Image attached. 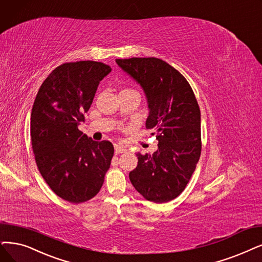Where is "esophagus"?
I'll use <instances>...</instances> for the list:
<instances>
[{
    "label": "esophagus",
    "mask_w": 262,
    "mask_h": 262,
    "mask_svg": "<svg viewBox=\"0 0 262 262\" xmlns=\"http://www.w3.org/2000/svg\"><path fill=\"white\" fill-rule=\"evenodd\" d=\"M114 147H115V154H116V155H118V154H122V152H124V151H125V149L122 147V146H120V145H118V144L115 145Z\"/></svg>",
    "instance_id": "esophagus-1"
}]
</instances>
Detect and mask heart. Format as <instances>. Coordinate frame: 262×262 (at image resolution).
I'll use <instances>...</instances> for the list:
<instances>
[{"mask_svg":"<svg viewBox=\"0 0 262 262\" xmlns=\"http://www.w3.org/2000/svg\"><path fill=\"white\" fill-rule=\"evenodd\" d=\"M122 91H133V90H130V89H124V90H122Z\"/></svg>","mask_w":262,"mask_h":262,"instance_id":"heart-1","label":"heart"}]
</instances>
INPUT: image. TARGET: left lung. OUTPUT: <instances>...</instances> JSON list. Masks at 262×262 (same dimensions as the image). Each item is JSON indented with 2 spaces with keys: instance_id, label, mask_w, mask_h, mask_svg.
I'll use <instances>...</instances> for the list:
<instances>
[{
  "instance_id": "obj_1",
  "label": "left lung",
  "mask_w": 262,
  "mask_h": 262,
  "mask_svg": "<svg viewBox=\"0 0 262 262\" xmlns=\"http://www.w3.org/2000/svg\"><path fill=\"white\" fill-rule=\"evenodd\" d=\"M137 80L147 97L149 116L158 149L151 156L138 152V166L130 172L132 185L155 203L179 196L189 183L201 155V114L189 82L158 58L116 59Z\"/></svg>"
}]
</instances>
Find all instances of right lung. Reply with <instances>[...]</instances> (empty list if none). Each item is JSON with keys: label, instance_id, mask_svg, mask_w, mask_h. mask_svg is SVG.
Here are the masks:
<instances>
[{"label": "right lung", "instance_id": "1", "mask_svg": "<svg viewBox=\"0 0 262 262\" xmlns=\"http://www.w3.org/2000/svg\"><path fill=\"white\" fill-rule=\"evenodd\" d=\"M112 69L97 61L67 62L41 83L31 113V143L43 179L58 196L82 203L100 191L114 146L78 130L100 81Z\"/></svg>", "mask_w": 262, "mask_h": 262}]
</instances>
